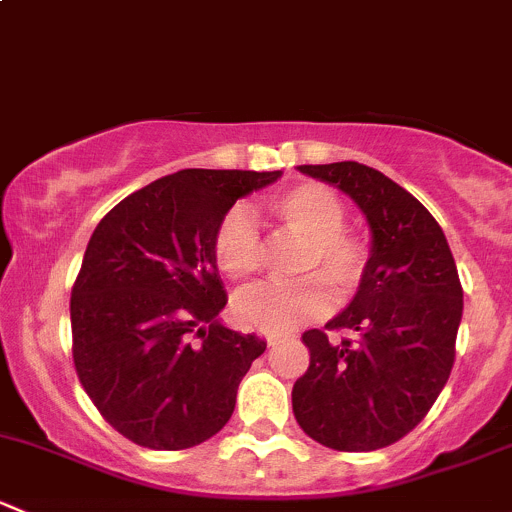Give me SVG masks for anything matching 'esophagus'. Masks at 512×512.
<instances>
[{"mask_svg": "<svg viewBox=\"0 0 512 512\" xmlns=\"http://www.w3.org/2000/svg\"><path fill=\"white\" fill-rule=\"evenodd\" d=\"M285 339H292V334H265V342H267V347H275V344H280V342H285Z\"/></svg>", "mask_w": 512, "mask_h": 512, "instance_id": "1", "label": "esophagus"}]
</instances>
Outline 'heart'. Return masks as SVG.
Wrapping results in <instances>:
<instances>
[{"instance_id":"obj_1","label":"heart","mask_w":512,"mask_h":512,"mask_svg":"<svg viewBox=\"0 0 512 512\" xmlns=\"http://www.w3.org/2000/svg\"><path fill=\"white\" fill-rule=\"evenodd\" d=\"M270 215L292 235L304 237L299 272L292 285H260L235 302V314L247 327L287 334L309 319L322 317L334 292L347 297L369 272L371 247L364 235L347 227V205L322 183H302L270 200ZM213 260L230 280H250L262 262V237L245 210L232 208L213 230Z\"/></svg>"}]
</instances>
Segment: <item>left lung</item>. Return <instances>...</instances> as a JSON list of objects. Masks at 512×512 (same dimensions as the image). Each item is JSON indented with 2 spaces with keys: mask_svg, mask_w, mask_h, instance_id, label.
<instances>
[{
  "mask_svg": "<svg viewBox=\"0 0 512 512\" xmlns=\"http://www.w3.org/2000/svg\"><path fill=\"white\" fill-rule=\"evenodd\" d=\"M364 210L371 262L359 292L324 329L302 334L309 366L292 386L302 431L334 451H376L423 421L456 359L463 287L441 225L421 203L356 160L299 165Z\"/></svg>",
  "mask_w": 512,
  "mask_h": 512,
  "instance_id": "8db88e82",
  "label": "left lung"
}]
</instances>
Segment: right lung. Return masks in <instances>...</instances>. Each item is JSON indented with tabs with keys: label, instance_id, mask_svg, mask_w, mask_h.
Returning <instances> with one entry per match:
<instances>
[{
	"label": "right lung",
	"instance_id": "add662e5",
	"mask_svg": "<svg viewBox=\"0 0 512 512\" xmlns=\"http://www.w3.org/2000/svg\"><path fill=\"white\" fill-rule=\"evenodd\" d=\"M280 170L188 168L103 215L71 289V354L98 414L143 448L183 451L230 421L267 344L218 322L213 230Z\"/></svg>",
	"mask_w": 512,
	"mask_h": 512
}]
</instances>
